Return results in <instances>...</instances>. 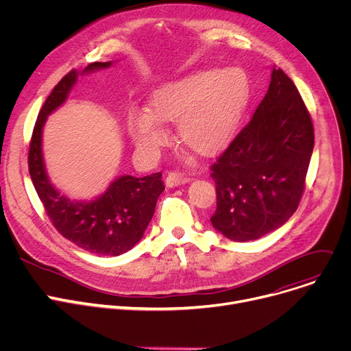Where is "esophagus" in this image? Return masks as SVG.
Here are the masks:
<instances>
[{
	"mask_svg": "<svg viewBox=\"0 0 351 351\" xmlns=\"http://www.w3.org/2000/svg\"><path fill=\"white\" fill-rule=\"evenodd\" d=\"M190 178L187 176H184L181 173H170L167 177H166V185L169 189H173V187H178V185L181 184H185L189 182Z\"/></svg>",
	"mask_w": 351,
	"mask_h": 351,
	"instance_id": "34e87169",
	"label": "esophagus"
}]
</instances>
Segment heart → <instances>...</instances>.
<instances>
[{
	"label": "heart",
	"instance_id": "1",
	"mask_svg": "<svg viewBox=\"0 0 351 351\" xmlns=\"http://www.w3.org/2000/svg\"><path fill=\"white\" fill-rule=\"evenodd\" d=\"M248 96L250 82L242 71H199L156 90L149 112H130L128 130L138 152L154 157L169 141L162 125L177 121L184 146L211 157L230 143Z\"/></svg>",
	"mask_w": 351,
	"mask_h": 351
}]
</instances>
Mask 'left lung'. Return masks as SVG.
I'll list each match as a JSON object with an SVG mask.
<instances>
[{"mask_svg":"<svg viewBox=\"0 0 351 351\" xmlns=\"http://www.w3.org/2000/svg\"><path fill=\"white\" fill-rule=\"evenodd\" d=\"M313 123L298 88L274 66L251 121L217 162V210L211 223L231 241L258 239L298 210L313 153Z\"/></svg>","mask_w":351,"mask_h":351,"instance_id":"8db88e82","label":"left lung"}]
</instances>
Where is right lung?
<instances>
[{"label":"right lung","instance_id":"1","mask_svg":"<svg viewBox=\"0 0 351 351\" xmlns=\"http://www.w3.org/2000/svg\"><path fill=\"white\" fill-rule=\"evenodd\" d=\"M110 65L112 62H93L80 75ZM77 76V71H71L62 77L38 114L28 153L29 176L49 219L62 237L88 252L117 256L141 239L164 191V184L161 173L140 178L120 176L105 193L89 201L72 199L55 189L45 169L43 130L48 116L66 101Z\"/></svg>","mask_w":351,"mask_h":351}]
</instances>
